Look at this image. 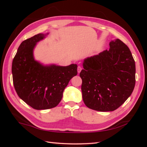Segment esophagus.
Here are the masks:
<instances>
[{"instance_id":"34e87169","label":"esophagus","mask_w":147,"mask_h":147,"mask_svg":"<svg viewBox=\"0 0 147 147\" xmlns=\"http://www.w3.org/2000/svg\"><path fill=\"white\" fill-rule=\"evenodd\" d=\"M82 69V67H81L80 66H78V67H77V71H78V74L80 73Z\"/></svg>"}]
</instances>
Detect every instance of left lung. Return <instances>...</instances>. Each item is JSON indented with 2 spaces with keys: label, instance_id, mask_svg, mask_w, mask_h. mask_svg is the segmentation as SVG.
I'll list each match as a JSON object with an SVG mask.
<instances>
[{
  "label": "left lung",
  "instance_id": "left-lung-1",
  "mask_svg": "<svg viewBox=\"0 0 147 147\" xmlns=\"http://www.w3.org/2000/svg\"><path fill=\"white\" fill-rule=\"evenodd\" d=\"M109 45V50L84 59L80 74L84 104L99 112L117 109L136 84V64L129 48L118 38Z\"/></svg>",
  "mask_w": 147,
  "mask_h": 147
}]
</instances>
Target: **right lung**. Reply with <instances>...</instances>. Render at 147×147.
<instances>
[{"label":"right lung","mask_w":147,"mask_h":147,"mask_svg":"<svg viewBox=\"0 0 147 147\" xmlns=\"http://www.w3.org/2000/svg\"><path fill=\"white\" fill-rule=\"evenodd\" d=\"M48 34H38L21 43L13 60V84L20 98L36 110L55 107L70 79L77 75V65H43L35 60L37 43Z\"/></svg>","instance_id":"right-lung-1"}]
</instances>
